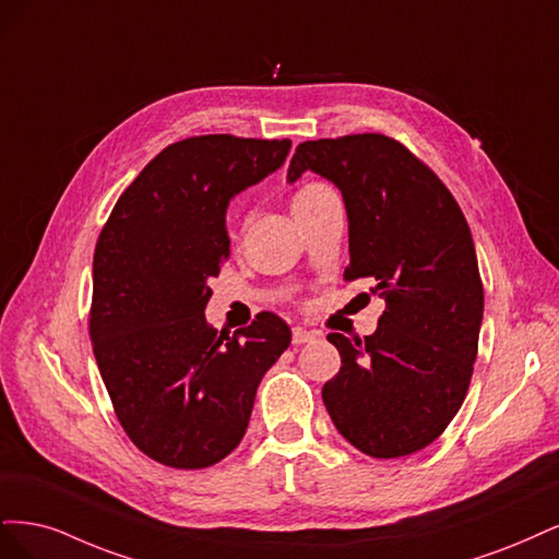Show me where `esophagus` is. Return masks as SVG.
<instances>
[{"label":"esophagus","instance_id":"obj_1","mask_svg":"<svg viewBox=\"0 0 559 559\" xmlns=\"http://www.w3.org/2000/svg\"><path fill=\"white\" fill-rule=\"evenodd\" d=\"M313 338H316V334L306 328H293V344L301 346V344H309V341H313Z\"/></svg>","mask_w":559,"mask_h":559}]
</instances>
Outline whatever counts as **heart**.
Wrapping results in <instances>:
<instances>
[{
    "mask_svg": "<svg viewBox=\"0 0 559 559\" xmlns=\"http://www.w3.org/2000/svg\"><path fill=\"white\" fill-rule=\"evenodd\" d=\"M322 190H328V186L316 183V181H311V183H304L301 188H297V190H295V194H293V200H290L293 211H295V209H299L301 204H306L309 200H313V197H316V194H320Z\"/></svg>",
    "mask_w": 559,
    "mask_h": 559,
    "instance_id": "b5f03b06",
    "label": "heart"
}]
</instances>
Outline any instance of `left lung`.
I'll return each mask as SVG.
<instances>
[{"mask_svg":"<svg viewBox=\"0 0 559 559\" xmlns=\"http://www.w3.org/2000/svg\"><path fill=\"white\" fill-rule=\"evenodd\" d=\"M306 169L344 194V278H371L385 299L371 336H328L341 369L322 385V402L365 455H411L443 435L474 373L483 283L469 225L441 178L385 134L304 141L290 183Z\"/></svg>","mask_w":559,"mask_h":559,"instance_id":"left-lung-1","label":"left lung"}]
</instances>
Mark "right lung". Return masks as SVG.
I'll use <instances>...</instances> for the list:
<instances>
[{"instance_id":"1","label":"right lung","mask_w":559,"mask_h":559,"mask_svg":"<svg viewBox=\"0 0 559 559\" xmlns=\"http://www.w3.org/2000/svg\"><path fill=\"white\" fill-rule=\"evenodd\" d=\"M290 139L204 134L155 155L120 194L93 260L90 338L124 435L171 469H204L246 435L290 328L262 311L229 336L204 309L229 258L227 204L276 171Z\"/></svg>"}]
</instances>
